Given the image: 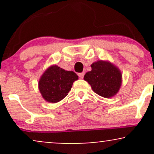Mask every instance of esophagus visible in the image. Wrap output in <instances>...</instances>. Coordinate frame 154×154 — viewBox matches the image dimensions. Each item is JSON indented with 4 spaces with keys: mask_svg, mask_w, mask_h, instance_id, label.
<instances>
[{
    "mask_svg": "<svg viewBox=\"0 0 154 154\" xmlns=\"http://www.w3.org/2000/svg\"><path fill=\"white\" fill-rule=\"evenodd\" d=\"M84 75H85V72H82V73H79V74H78V76L79 77V78H81V79L83 78V77H84Z\"/></svg>",
    "mask_w": 154,
    "mask_h": 154,
    "instance_id": "obj_1",
    "label": "esophagus"
}]
</instances>
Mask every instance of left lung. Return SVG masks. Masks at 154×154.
<instances>
[{
    "instance_id": "1",
    "label": "left lung",
    "mask_w": 154,
    "mask_h": 154,
    "mask_svg": "<svg viewBox=\"0 0 154 154\" xmlns=\"http://www.w3.org/2000/svg\"><path fill=\"white\" fill-rule=\"evenodd\" d=\"M91 71L84 79L91 85L92 90L103 98H109L119 92L122 82L120 69L109 61L98 60L91 64Z\"/></svg>"
}]
</instances>
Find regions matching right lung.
<instances>
[{"label":"right lung","instance_id":"1","mask_svg":"<svg viewBox=\"0 0 154 154\" xmlns=\"http://www.w3.org/2000/svg\"><path fill=\"white\" fill-rule=\"evenodd\" d=\"M78 79L74 72L66 71L57 65H51L43 72L38 82V89L47 102H59L68 95L72 85Z\"/></svg>","mask_w":154,"mask_h":154}]
</instances>
